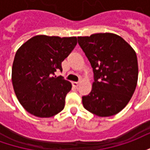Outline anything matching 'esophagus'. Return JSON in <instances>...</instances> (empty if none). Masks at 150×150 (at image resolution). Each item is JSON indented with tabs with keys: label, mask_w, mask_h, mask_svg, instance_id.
Wrapping results in <instances>:
<instances>
[{
	"label": "esophagus",
	"mask_w": 150,
	"mask_h": 150,
	"mask_svg": "<svg viewBox=\"0 0 150 150\" xmlns=\"http://www.w3.org/2000/svg\"><path fill=\"white\" fill-rule=\"evenodd\" d=\"M79 84V82H72V85H73L74 87H78Z\"/></svg>",
	"instance_id": "34e87169"
}]
</instances>
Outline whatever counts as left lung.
<instances>
[{
    "label": "left lung",
    "mask_w": 150,
    "mask_h": 150,
    "mask_svg": "<svg viewBox=\"0 0 150 150\" xmlns=\"http://www.w3.org/2000/svg\"><path fill=\"white\" fill-rule=\"evenodd\" d=\"M78 43L93 69L92 89L83 96L85 109L101 117L116 115L128 104L138 79L134 50L112 33L78 37Z\"/></svg>",
    "instance_id": "obj_1"
}]
</instances>
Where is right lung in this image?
I'll return each instance as SVG.
<instances>
[{
	"label": "right lung",
	"instance_id": "obj_1",
	"mask_svg": "<svg viewBox=\"0 0 150 150\" xmlns=\"http://www.w3.org/2000/svg\"><path fill=\"white\" fill-rule=\"evenodd\" d=\"M77 44L76 37L37 35L17 50L12 67V83L18 101L28 112L51 117L65 106L71 83L54 75Z\"/></svg>",
	"mask_w": 150,
	"mask_h": 150
}]
</instances>
